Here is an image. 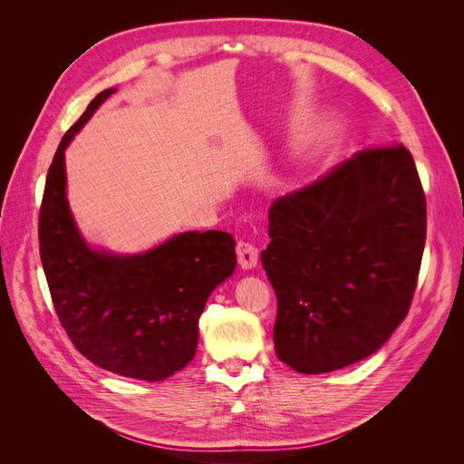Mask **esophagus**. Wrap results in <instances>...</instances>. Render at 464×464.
Returning <instances> with one entry per match:
<instances>
[{
    "mask_svg": "<svg viewBox=\"0 0 464 464\" xmlns=\"http://www.w3.org/2000/svg\"><path fill=\"white\" fill-rule=\"evenodd\" d=\"M236 256L237 263L242 265V269H254L259 261V249L254 244L240 240L236 244Z\"/></svg>",
    "mask_w": 464,
    "mask_h": 464,
    "instance_id": "esophagus-1",
    "label": "esophagus"
}]
</instances>
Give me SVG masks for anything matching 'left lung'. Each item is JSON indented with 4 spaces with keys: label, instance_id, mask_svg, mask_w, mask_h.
Here are the masks:
<instances>
[{
    "label": "left lung",
    "instance_id": "obj_1",
    "mask_svg": "<svg viewBox=\"0 0 464 464\" xmlns=\"http://www.w3.org/2000/svg\"><path fill=\"white\" fill-rule=\"evenodd\" d=\"M261 261L276 292V356L327 373L382 348L409 314L426 244L411 150L363 149L269 210Z\"/></svg>",
    "mask_w": 464,
    "mask_h": 464
}]
</instances>
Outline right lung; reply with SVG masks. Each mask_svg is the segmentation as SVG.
I'll return each mask as SVG.
<instances>
[{
	"mask_svg": "<svg viewBox=\"0 0 464 464\" xmlns=\"http://www.w3.org/2000/svg\"><path fill=\"white\" fill-rule=\"evenodd\" d=\"M114 89L94 96L55 150L40 205L38 242L62 327L79 353L123 377L162 382L186 368L207 298L234 273L228 232H184L147 254L87 246L65 198V147Z\"/></svg>",
	"mask_w": 464,
	"mask_h": 464,
	"instance_id": "obj_1",
	"label": "right lung"
}]
</instances>
